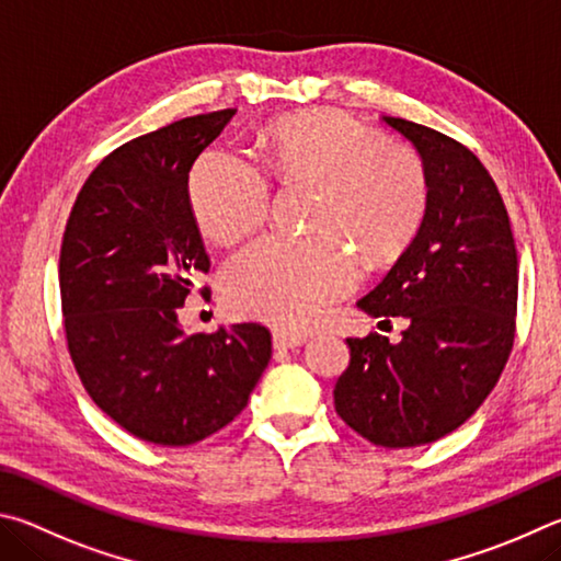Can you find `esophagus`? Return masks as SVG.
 Wrapping results in <instances>:
<instances>
[{
  "label": "esophagus",
  "mask_w": 561,
  "mask_h": 561,
  "mask_svg": "<svg viewBox=\"0 0 561 561\" xmlns=\"http://www.w3.org/2000/svg\"><path fill=\"white\" fill-rule=\"evenodd\" d=\"M308 335H300V332H288V330H275L273 332V347L275 350H293L300 347Z\"/></svg>",
  "instance_id": "1"
}]
</instances>
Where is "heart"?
<instances>
[{"instance_id":"1","label":"heart","mask_w":561,"mask_h":561,"mask_svg":"<svg viewBox=\"0 0 561 561\" xmlns=\"http://www.w3.org/2000/svg\"><path fill=\"white\" fill-rule=\"evenodd\" d=\"M259 164L229 150H209L190 174L196 224L231 243L265 221L273 176L318 186L308 239L268 236L233 255L224 293L243 316L306 330L332 300L355 286V259L379 265L407 249L428 209V174L404 145L337 111L273 121L259 137ZM348 244L345 247L344 243Z\"/></svg>"}]
</instances>
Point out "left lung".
Segmentation results:
<instances>
[{"mask_svg":"<svg viewBox=\"0 0 561 561\" xmlns=\"http://www.w3.org/2000/svg\"><path fill=\"white\" fill-rule=\"evenodd\" d=\"M416 147L428 209L414 241L357 306L407 318L401 342L350 337L335 411L362 438L414 448L444 438L495 389L515 342L517 251L483 162L454 137L385 115Z\"/></svg>","mask_w":561,"mask_h":561,"instance_id":"obj_1","label":"left lung"}]
</instances>
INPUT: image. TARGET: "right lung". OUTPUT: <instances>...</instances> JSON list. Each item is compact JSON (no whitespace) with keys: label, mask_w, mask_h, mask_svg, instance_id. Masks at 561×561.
<instances>
[{"label":"right lung","mask_w":561,"mask_h":561,"mask_svg":"<svg viewBox=\"0 0 561 561\" xmlns=\"http://www.w3.org/2000/svg\"><path fill=\"white\" fill-rule=\"evenodd\" d=\"M233 113L192 115L121 145L66 221L58 286L73 367L95 407L157 446H192L231 424L271 359L261 322L211 335L176 322L211 265L190 170Z\"/></svg>","instance_id":"1"}]
</instances>
